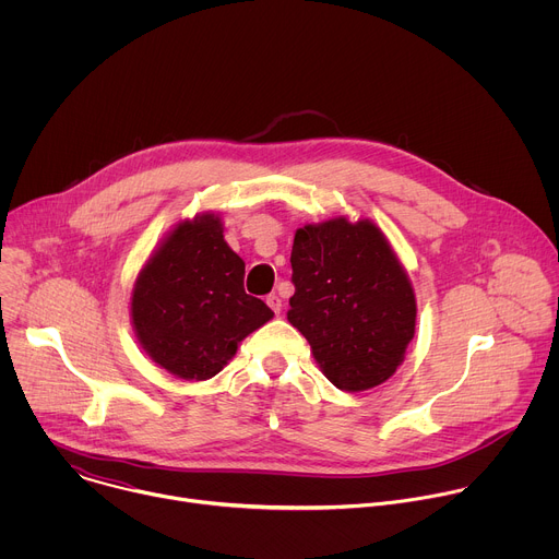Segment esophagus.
Here are the masks:
<instances>
[{
    "label": "esophagus",
    "instance_id": "esophagus-1",
    "mask_svg": "<svg viewBox=\"0 0 559 559\" xmlns=\"http://www.w3.org/2000/svg\"><path fill=\"white\" fill-rule=\"evenodd\" d=\"M265 302L270 305V309L278 316L281 313V307H283V300H281V296H276V294H270L267 298H265Z\"/></svg>",
    "mask_w": 559,
    "mask_h": 559
}]
</instances>
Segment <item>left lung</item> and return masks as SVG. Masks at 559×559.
<instances>
[{
	"label": "left lung",
	"instance_id": "obj_1",
	"mask_svg": "<svg viewBox=\"0 0 559 559\" xmlns=\"http://www.w3.org/2000/svg\"><path fill=\"white\" fill-rule=\"evenodd\" d=\"M287 321L332 384L365 391L393 376L416 332L405 267L371 221L332 218L296 229Z\"/></svg>",
	"mask_w": 559,
	"mask_h": 559
}]
</instances>
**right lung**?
I'll list each match as a JSON object with an SVG mask.
<instances>
[{
    "mask_svg": "<svg viewBox=\"0 0 559 559\" xmlns=\"http://www.w3.org/2000/svg\"><path fill=\"white\" fill-rule=\"evenodd\" d=\"M243 276L246 263L225 243L218 216L179 223L132 289V325L145 354L183 380L216 376L238 343L274 316L246 294Z\"/></svg>",
    "mask_w": 559,
    "mask_h": 559,
    "instance_id": "right-lung-1",
    "label": "right lung"
}]
</instances>
